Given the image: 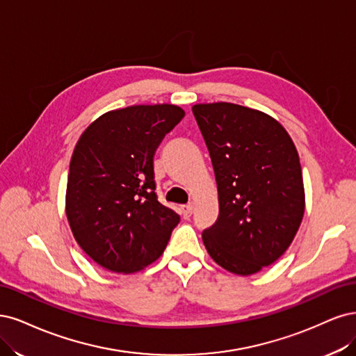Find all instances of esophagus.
Returning a JSON list of instances; mask_svg holds the SVG:
<instances>
[{"mask_svg":"<svg viewBox=\"0 0 356 356\" xmlns=\"http://www.w3.org/2000/svg\"><path fill=\"white\" fill-rule=\"evenodd\" d=\"M192 210H193L192 204L181 205V207H180V213H181V216H183V219H189L191 214H192Z\"/></svg>","mask_w":356,"mask_h":356,"instance_id":"esophagus-1","label":"esophagus"}]
</instances>
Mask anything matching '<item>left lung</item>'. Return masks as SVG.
<instances>
[{
    "label": "left lung",
    "instance_id": "8db88e82",
    "mask_svg": "<svg viewBox=\"0 0 356 356\" xmlns=\"http://www.w3.org/2000/svg\"><path fill=\"white\" fill-rule=\"evenodd\" d=\"M195 120L214 168L219 217L202 232L211 259L236 275H253L290 247L305 214L297 149L265 112L235 103H198Z\"/></svg>",
    "mask_w": 356,
    "mask_h": 356
}]
</instances>
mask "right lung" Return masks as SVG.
<instances>
[{
    "label": "right lung",
    "mask_w": 356,
    "mask_h": 356,
    "mask_svg": "<svg viewBox=\"0 0 356 356\" xmlns=\"http://www.w3.org/2000/svg\"><path fill=\"white\" fill-rule=\"evenodd\" d=\"M183 117L168 103L129 106L103 113L78 139L66 217L78 245L102 268L133 273L164 253L180 217L156 198L154 155Z\"/></svg>",
    "instance_id": "right-lung-1"
}]
</instances>
